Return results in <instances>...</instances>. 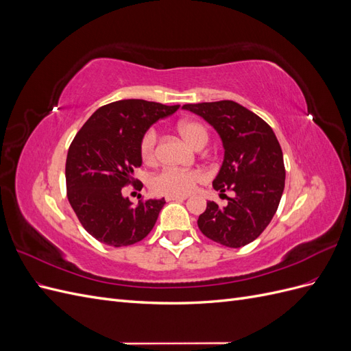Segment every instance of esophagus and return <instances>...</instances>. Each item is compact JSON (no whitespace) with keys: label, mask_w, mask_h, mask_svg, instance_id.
Wrapping results in <instances>:
<instances>
[{"label":"esophagus","mask_w":351,"mask_h":351,"mask_svg":"<svg viewBox=\"0 0 351 351\" xmlns=\"http://www.w3.org/2000/svg\"><path fill=\"white\" fill-rule=\"evenodd\" d=\"M168 202H183L186 200V196H167Z\"/></svg>","instance_id":"obj_1"}]
</instances>
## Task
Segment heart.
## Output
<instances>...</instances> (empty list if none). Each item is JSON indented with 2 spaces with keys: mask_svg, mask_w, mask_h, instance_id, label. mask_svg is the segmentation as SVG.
<instances>
[{
  "mask_svg": "<svg viewBox=\"0 0 351 351\" xmlns=\"http://www.w3.org/2000/svg\"><path fill=\"white\" fill-rule=\"evenodd\" d=\"M177 132L183 139L193 147L206 145L208 133L204 125L195 121H180ZM156 142L158 134L154 129L145 132L141 139L139 152L145 164H154L156 161ZM205 180V174L200 169H177L164 168L162 171L155 174L151 180L152 192L161 196H187L192 193L195 187Z\"/></svg>",
  "mask_w": 351,
  "mask_h": 351,
  "instance_id": "b5f03b06",
  "label": "heart"
}]
</instances>
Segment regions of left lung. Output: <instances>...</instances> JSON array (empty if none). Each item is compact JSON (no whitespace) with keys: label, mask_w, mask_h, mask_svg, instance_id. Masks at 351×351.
<instances>
[{"label":"left lung","mask_w":351,"mask_h":351,"mask_svg":"<svg viewBox=\"0 0 351 351\" xmlns=\"http://www.w3.org/2000/svg\"><path fill=\"white\" fill-rule=\"evenodd\" d=\"M184 110L206 120L224 145V161L212 186L234 192L228 205L208 202L197 219L204 236L227 247L256 240L268 227L285 184L281 146L268 123L234 101L186 104Z\"/></svg>","instance_id":"1"}]
</instances>
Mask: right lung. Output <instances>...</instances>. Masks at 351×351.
Wrapping results in <instances>:
<instances>
[{"mask_svg": "<svg viewBox=\"0 0 351 351\" xmlns=\"http://www.w3.org/2000/svg\"><path fill=\"white\" fill-rule=\"evenodd\" d=\"M180 105L123 99L104 105L74 136L66 161L67 197L83 228L112 247L130 246L154 228L165 200L147 199L133 205L121 195L136 186L134 169L142 165V136Z\"/></svg>", "mask_w": 351, "mask_h": 351, "instance_id": "add662e5", "label": "right lung"}]
</instances>
